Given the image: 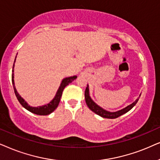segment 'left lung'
Returning <instances> with one entry per match:
<instances>
[{
    "instance_id": "left-lung-1",
    "label": "left lung",
    "mask_w": 160,
    "mask_h": 160,
    "mask_svg": "<svg viewBox=\"0 0 160 160\" xmlns=\"http://www.w3.org/2000/svg\"><path fill=\"white\" fill-rule=\"evenodd\" d=\"M140 95H141V94H140L139 97H138V99L133 102V103H132L131 105L127 106L126 108H123V109H121L120 110H118V111H116V112H110V111H108V110H106L105 109H103V108L100 107V106L98 105L97 104H96L95 102L93 101L92 99H91V97H90V94H89V86H88V85H87L86 91H85V98H86V102L87 106H88V107L89 108V109H90L91 111L95 112L96 114L99 115V116L102 117V118H111V119L118 118V117L122 116V115H123L124 113H126V112L129 111V110H130L134 106L136 105V103H137L138 100H139V98L140 97Z\"/></svg>"
}]
</instances>
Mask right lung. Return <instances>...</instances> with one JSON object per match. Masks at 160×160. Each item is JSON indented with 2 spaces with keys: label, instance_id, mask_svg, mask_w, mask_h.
<instances>
[{
  "label": "right lung",
  "instance_id": "add662e5",
  "mask_svg": "<svg viewBox=\"0 0 160 160\" xmlns=\"http://www.w3.org/2000/svg\"><path fill=\"white\" fill-rule=\"evenodd\" d=\"M16 58L17 55L15 57V59H14V65H13V69H12V84H13V87H14V93H15V95L17 98H18V101L22 105L23 108H25V109L28 110L32 113L37 114V115H39V116H47V115L50 114L51 112H52L54 110L56 109L57 107L58 106L59 102H60L61 100V97L62 96V93L63 89L67 85H69V83L73 81L74 80L78 78L76 75L74 76H72V77H68V78H65L64 79H63L62 81L61 82L60 86L57 91L56 94L54 97V98L51 100V101L49 102L48 104H46V105H42V106H38V107H32V106H30L28 102L25 101V100L23 99V98L21 97V96L19 94L18 91L15 88V85H14V63H15L16 61Z\"/></svg>",
  "mask_w": 160,
  "mask_h": 160
}]
</instances>
